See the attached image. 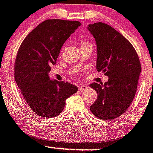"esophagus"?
I'll return each mask as SVG.
<instances>
[{
  "mask_svg": "<svg viewBox=\"0 0 153 153\" xmlns=\"http://www.w3.org/2000/svg\"><path fill=\"white\" fill-rule=\"evenodd\" d=\"M88 88V85H81L79 86V89L80 90V91H83V90L87 89Z\"/></svg>",
  "mask_w": 153,
  "mask_h": 153,
  "instance_id": "esophagus-1",
  "label": "esophagus"
}]
</instances>
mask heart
Masks as SVG:
<instances>
[{
  "label": "heart",
  "mask_w": 153,
  "mask_h": 153,
  "mask_svg": "<svg viewBox=\"0 0 153 153\" xmlns=\"http://www.w3.org/2000/svg\"><path fill=\"white\" fill-rule=\"evenodd\" d=\"M85 43H83V44H85ZM83 44H82V45H83Z\"/></svg>",
  "instance_id": "1"
}]
</instances>
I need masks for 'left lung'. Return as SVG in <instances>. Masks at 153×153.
<instances>
[{"instance_id":"8db88e82","label":"left lung","mask_w":153,"mask_h":153,"mask_svg":"<svg viewBox=\"0 0 153 153\" xmlns=\"http://www.w3.org/2000/svg\"><path fill=\"white\" fill-rule=\"evenodd\" d=\"M87 29L97 46V71L109 77L104 84H90L97 93L90 110L99 119L112 120L125 113L133 101L140 62L131 43L111 26L97 22L88 25Z\"/></svg>"}]
</instances>
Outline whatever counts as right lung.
I'll return each mask as SVG.
<instances>
[{"label": "right lung", "mask_w": 153, "mask_h": 153, "mask_svg": "<svg viewBox=\"0 0 153 153\" xmlns=\"http://www.w3.org/2000/svg\"><path fill=\"white\" fill-rule=\"evenodd\" d=\"M81 23L77 21L48 19L30 32L20 46L15 62V80L24 100L38 116H59L70 96L78 88L69 82L50 79V66Z\"/></svg>", "instance_id": "right-lung-1"}]
</instances>
